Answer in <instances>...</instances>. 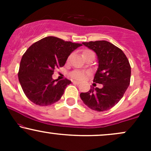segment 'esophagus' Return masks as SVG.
<instances>
[{"label":"esophagus","instance_id":"1","mask_svg":"<svg viewBox=\"0 0 151 151\" xmlns=\"http://www.w3.org/2000/svg\"><path fill=\"white\" fill-rule=\"evenodd\" d=\"M73 83H74V84H80V82H79V81H73Z\"/></svg>","mask_w":151,"mask_h":151}]
</instances>
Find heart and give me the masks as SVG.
I'll return each instance as SVG.
<instances>
[{"mask_svg": "<svg viewBox=\"0 0 151 151\" xmlns=\"http://www.w3.org/2000/svg\"><path fill=\"white\" fill-rule=\"evenodd\" d=\"M90 52H93L90 50H85L84 51V55L90 53ZM86 75H87V73H86L85 72H83V71H80V70H74L73 72H71L70 74L71 77L74 79H77V80H83V79H85Z\"/></svg>", "mask_w": 151, "mask_h": 151, "instance_id": "1", "label": "heart"}]
</instances>
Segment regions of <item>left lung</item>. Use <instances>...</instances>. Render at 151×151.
<instances>
[{
  "instance_id": "obj_1",
  "label": "left lung",
  "mask_w": 151,
  "mask_h": 151,
  "mask_svg": "<svg viewBox=\"0 0 151 151\" xmlns=\"http://www.w3.org/2000/svg\"><path fill=\"white\" fill-rule=\"evenodd\" d=\"M82 44L96 53L98 70L93 82L101 84L102 88H91L81 93L84 104L96 111H105L114 107L124 96L131 80V68L126 55L120 48L106 40Z\"/></svg>"
}]
</instances>
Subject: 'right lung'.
I'll use <instances>...</instances> for the list:
<instances>
[{"mask_svg":"<svg viewBox=\"0 0 151 151\" xmlns=\"http://www.w3.org/2000/svg\"><path fill=\"white\" fill-rule=\"evenodd\" d=\"M79 43L46 37L35 42L22 55L18 79L25 96L36 105L46 106L58 101L70 80L53 79L56 68L65 65L69 55Z\"/></svg>","mask_w":151,"mask_h":151,"instance_id":"1","label":"right lung"}]
</instances>
